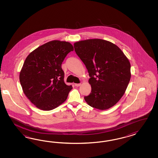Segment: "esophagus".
Masks as SVG:
<instances>
[{"label":"esophagus","instance_id":"esophagus-1","mask_svg":"<svg viewBox=\"0 0 158 158\" xmlns=\"http://www.w3.org/2000/svg\"><path fill=\"white\" fill-rule=\"evenodd\" d=\"M81 85V83H76L75 84V86H77V87H79Z\"/></svg>","mask_w":158,"mask_h":158}]
</instances>
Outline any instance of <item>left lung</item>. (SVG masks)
Here are the masks:
<instances>
[{
  "label": "left lung",
  "mask_w": 158,
  "mask_h": 158,
  "mask_svg": "<svg viewBox=\"0 0 158 158\" xmlns=\"http://www.w3.org/2000/svg\"><path fill=\"white\" fill-rule=\"evenodd\" d=\"M74 48L90 77L91 91L84 97L86 102L100 110L110 108L124 95L129 85L128 58L116 44L100 39L77 42Z\"/></svg>",
  "instance_id": "8db88e82"
}]
</instances>
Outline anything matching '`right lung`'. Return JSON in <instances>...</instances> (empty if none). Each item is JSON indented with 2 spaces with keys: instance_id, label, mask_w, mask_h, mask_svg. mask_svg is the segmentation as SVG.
Masks as SVG:
<instances>
[{
  "instance_id": "right-lung-1",
  "label": "right lung",
  "mask_w": 158,
  "mask_h": 158,
  "mask_svg": "<svg viewBox=\"0 0 158 158\" xmlns=\"http://www.w3.org/2000/svg\"><path fill=\"white\" fill-rule=\"evenodd\" d=\"M73 50L69 42L55 40L36 48L26 58L19 81L25 96L39 109L52 110L67 100L72 87L64 83L61 64Z\"/></svg>"
}]
</instances>
